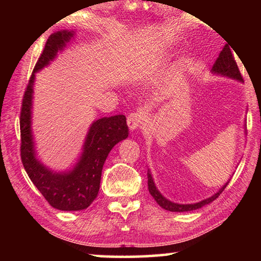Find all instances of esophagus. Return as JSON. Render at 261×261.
<instances>
[{"label": "esophagus", "mask_w": 261, "mask_h": 261, "mask_svg": "<svg viewBox=\"0 0 261 261\" xmlns=\"http://www.w3.org/2000/svg\"><path fill=\"white\" fill-rule=\"evenodd\" d=\"M141 121H143V116H141L140 113H131L126 120L127 126L131 131H135L139 127Z\"/></svg>", "instance_id": "obj_1"}]
</instances>
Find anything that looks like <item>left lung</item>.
Wrapping results in <instances>:
<instances>
[{
  "label": "left lung",
  "mask_w": 261,
  "mask_h": 261,
  "mask_svg": "<svg viewBox=\"0 0 261 261\" xmlns=\"http://www.w3.org/2000/svg\"><path fill=\"white\" fill-rule=\"evenodd\" d=\"M212 72L215 74H220V76H223V77L235 79V81L243 83V78L241 76L240 70H238L236 61H235V59H233V56L231 54V49L227 45L223 47L222 50H221L218 60L215 61L213 68H212ZM147 178H148V180H147L148 191H149V193H151V196L154 198V199H155V201L162 207L163 210L170 211V212H190V211L201 208L202 206L211 204V202L215 200L216 198L220 196L221 192L226 189V187L229 183V180H230V179H228L226 184H224L218 192L214 193L213 196L210 198H206V199L201 200L199 202H194V204H177V202L168 200L166 197L162 196L161 192L159 191L158 188L155 187V183H154V179L152 177V174H151V171H149V169L147 170Z\"/></svg>",
  "instance_id": "left-lung-1"
}]
</instances>
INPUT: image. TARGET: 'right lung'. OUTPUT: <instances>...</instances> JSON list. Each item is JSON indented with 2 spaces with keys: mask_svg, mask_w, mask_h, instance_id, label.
<instances>
[{
  "mask_svg": "<svg viewBox=\"0 0 261 261\" xmlns=\"http://www.w3.org/2000/svg\"><path fill=\"white\" fill-rule=\"evenodd\" d=\"M73 37L74 31L63 30L48 38L26 87L20 112V156L26 173L50 206L68 212L85 210L93 202L99 193L106 159L115 145L129 135L124 115L102 117L92 123L88 129L83 153L72 169L55 171L37 158L31 126L35 73L49 65Z\"/></svg>",
  "mask_w": 261,
  "mask_h": 261,
  "instance_id": "obj_1",
  "label": "right lung"
}]
</instances>
